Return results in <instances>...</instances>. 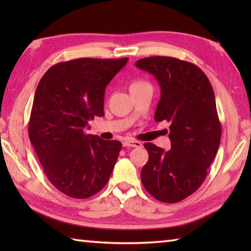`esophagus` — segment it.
<instances>
[{
  "label": "esophagus",
  "mask_w": 251,
  "mask_h": 251,
  "mask_svg": "<svg viewBox=\"0 0 251 251\" xmlns=\"http://www.w3.org/2000/svg\"><path fill=\"white\" fill-rule=\"evenodd\" d=\"M123 146L124 147H131V148H141L142 145L139 141H135V140H125L123 142Z\"/></svg>",
  "instance_id": "1"
}]
</instances>
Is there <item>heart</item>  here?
<instances>
[{"mask_svg":"<svg viewBox=\"0 0 251 251\" xmlns=\"http://www.w3.org/2000/svg\"><path fill=\"white\" fill-rule=\"evenodd\" d=\"M147 84H148L147 82H143V81H135V82H132L130 84L129 90H134V89H137V88H140L142 86H145V85H147Z\"/></svg>","mask_w":251,"mask_h":251,"instance_id":"obj_1","label":"heart"}]
</instances>
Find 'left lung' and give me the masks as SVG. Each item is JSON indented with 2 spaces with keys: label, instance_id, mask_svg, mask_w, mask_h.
<instances>
[{
  "label": "left lung",
  "instance_id": "obj_1",
  "mask_svg": "<svg viewBox=\"0 0 251 251\" xmlns=\"http://www.w3.org/2000/svg\"><path fill=\"white\" fill-rule=\"evenodd\" d=\"M161 86L154 120L167 121L172 149L145 143L149 161L141 182L154 199L178 202L193 194L207 177L221 140L215 93L206 74L192 62L153 56L136 62Z\"/></svg>",
  "mask_w": 251,
  "mask_h": 251
}]
</instances>
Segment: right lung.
Instances as JSON below:
<instances>
[{
  "label": "right lung",
  "mask_w": 251,
  "mask_h": 251,
  "mask_svg": "<svg viewBox=\"0 0 251 251\" xmlns=\"http://www.w3.org/2000/svg\"><path fill=\"white\" fill-rule=\"evenodd\" d=\"M128 61L78 58L50 67L37 85L29 138L50 183L73 199H87L108 183L122 143L87 135L103 116L106 85Z\"/></svg>",
  "instance_id": "right-lung-1"
}]
</instances>
